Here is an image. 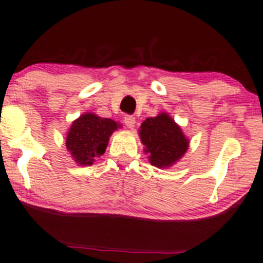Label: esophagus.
<instances>
[{
  "label": "esophagus",
  "mask_w": 263,
  "mask_h": 263,
  "mask_svg": "<svg viewBox=\"0 0 263 263\" xmlns=\"http://www.w3.org/2000/svg\"><path fill=\"white\" fill-rule=\"evenodd\" d=\"M135 122H137V120H135V118L133 116H126L125 118H124V123H125V125L128 126L129 129L134 128Z\"/></svg>",
  "instance_id": "obj_1"
}]
</instances>
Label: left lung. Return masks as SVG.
Instances as JSON below:
<instances>
[{
	"mask_svg": "<svg viewBox=\"0 0 263 263\" xmlns=\"http://www.w3.org/2000/svg\"><path fill=\"white\" fill-rule=\"evenodd\" d=\"M140 141L150 164L167 169L178 163L189 149V139L167 113L146 118L139 129Z\"/></svg>",
	"mask_w": 263,
	"mask_h": 263,
	"instance_id": "8db88e82",
	"label": "left lung"
}]
</instances>
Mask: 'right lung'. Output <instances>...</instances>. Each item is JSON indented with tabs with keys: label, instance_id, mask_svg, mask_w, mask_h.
Masks as SVG:
<instances>
[{
	"label": "right lung",
	"instance_id": "1",
	"mask_svg": "<svg viewBox=\"0 0 263 263\" xmlns=\"http://www.w3.org/2000/svg\"><path fill=\"white\" fill-rule=\"evenodd\" d=\"M119 126L113 119L87 111L70 125L66 137L67 150L77 164L89 166L104 154L109 138Z\"/></svg>",
	"mask_w": 263,
	"mask_h": 263
}]
</instances>
